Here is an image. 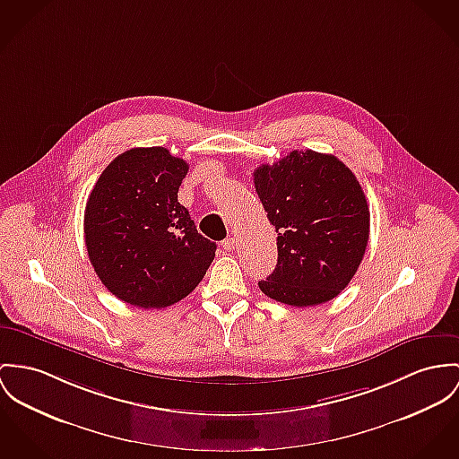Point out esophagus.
<instances>
[{
    "label": "esophagus",
    "mask_w": 459,
    "mask_h": 459,
    "mask_svg": "<svg viewBox=\"0 0 459 459\" xmlns=\"http://www.w3.org/2000/svg\"><path fill=\"white\" fill-rule=\"evenodd\" d=\"M221 247H223V249H227V251H232V249L236 247L234 238H227V239L221 243Z\"/></svg>",
    "instance_id": "obj_1"
}]
</instances>
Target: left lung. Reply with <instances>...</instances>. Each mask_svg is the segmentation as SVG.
<instances>
[{
  "label": "left lung",
  "instance_id": "obj_1",
  "mask_svg": "<svg viewBox=\"0 0 459 459\" xmlns=\"http://www.w3.org/2000/svg\"><path fill=\"white\" fill-rule=\"evenodd\" d=\"M255 190L278 232L274 273L260 290L293 307L337 297L365 255L370 212L358 179L333 155L293 150L253 173Z\"/></svg>",
  "mask_w": 459,
  "mask_h": 459
}]
</instances>
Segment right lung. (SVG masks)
<instances>
[{
	"label": "right lung",
	"instance_id": "obj_1",
	"mask_svg": "<svg viewBox=\"0 0 459 459\" xmlns=\"http://www.w3.org/2000/svg\"><path fill=\"white\" fill-rule=\"evenodd\" d=\"M186 171L188 164L168 148H131L106 166L89 195V260L106 288L131 306H173L212 265L216 245L178 203Z\"/></svg>",
	"mask_w": 459,
	"mask_h": 459
}]
</instances>
